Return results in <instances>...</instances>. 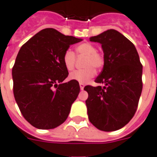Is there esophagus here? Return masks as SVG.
Here are the masks:
<instances>
[{
  "label": "esophagus",
  "mask_w": 157,
  "mask_h": 157,
  "mask_svg": "<svg viewBox=\"0 0 157 157\" xmlns=\"http://www.w3.org/2000/svg\"><path fill=\"white\" fill-rule=\"evenodd\" d=\"M84 84H82V83H80V90H84Z\"/></svg>",
  "instance_id": "obj_1"
}]
</instances>
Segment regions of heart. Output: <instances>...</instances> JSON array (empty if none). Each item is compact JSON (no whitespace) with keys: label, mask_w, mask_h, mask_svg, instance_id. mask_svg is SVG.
I'll use <instances>...</instances> for the list:
<instances>
[{"label":"heart","mask_w":157,"mask_h":157,"mask_svg":"<svg viewBox=\"0 0 157 157\" xmlns=\"http://www.w3.org/2000/svg\"><path fill=\"white\" fill-rule=\"evenodd\" d=\"M77 57H85L83 62L84 68L77 70L70 75L72 80L80 82L82 84L87 83L95 74L96 70H100L105 64V56L101 52L96 50V47L89 42H84L77 45L75 48ZM63 63L65 68L69 72L73 71L76 66V56L73 51L66 50L63 57Z\"/></svg>","instance_id":"1"}]
</instances>
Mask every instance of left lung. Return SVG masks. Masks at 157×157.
Listing matches in <instances>:
<instances>
[{
  "label": "left lung",
  "instance_id": "1",
  "mask_svg": "<svg viewBox=\"0 0 157 157\" xmlns=\"http://www.w3.org/2000/svg\"><path fill=\"white\" fill-rule=\"evenodd\" d=\"M90 40L101 44L105 64L94 81L105 85L84 87L88 93V119L101 131H117L136 112L142 91V65L133 43L115 29L91 36Z\"/></svg>",
  "mask_w": 157,
  "mask_h": 157
}]
</instances>
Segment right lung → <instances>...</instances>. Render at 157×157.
Instances as JSON below:
<instances>
[{
	"instance_id": "obj_1",
	"label": "right lung",
	"mask_w": 157,
	"mask_h": 157,
	"mask_svg": "<svg viewBox=\"0 0 157 157\" xmlns=\"http://www.w3.org/2000/svg\"><path fill=\"white\" fill-rule=\"evenodd\" d=\"M81 39L47 28L21 47L12 68L13 93L22 116L38 129H53L66 121L80 92L70 80L63 57Z\"/></svg>"
}]
</instances>
